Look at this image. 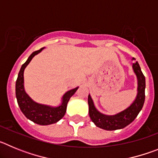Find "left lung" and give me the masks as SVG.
<instances>
[{"instance_id": "obj_1", "label": "left lung", "mask_w": 158, "mask_h": 158, "mask_svg": "<svg viewBox=\"0 0 158 158\" xmlns=\"http://www.w3.org/2000/svg\"><path fill=\"white\" fill-rule=\"evenodd\" d=\"M135 58H133L135 60ZM133 69L138 78V95L134 103L126 110L115 115H105L99 112L95 107L91 96L89 95V113L90 118L96 127L107 131L122 129L133 122L142 110L145 102L146 79L138 62L133 64Z\"/></svg>"}]
</instances>
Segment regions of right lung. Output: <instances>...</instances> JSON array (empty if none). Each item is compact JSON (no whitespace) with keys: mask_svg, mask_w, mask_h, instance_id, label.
<instances>
[{"mask_svg":"<svg viewBox=\"0 0 158 158\" xmlns=\"http://www.w3.org/2000/svg\"><path fill=\"white\" fill-rule=\"evenodd\" d=\"M43 49V47L40 49L39 51H34L29 56L26 62L22 65L16 81V96L19 108L23 113V115L28 119L40 125H50L59 121L65 115L67 103L78 88L71 89L65 93L62 98V104L57 107H51L37 104L27 96L23 88V71L32 58L39 54Z\"/></svg>","mask_w":158,"mask_h":158,"instance_id":"obj_1","label":"right lung"}]
</instances>
